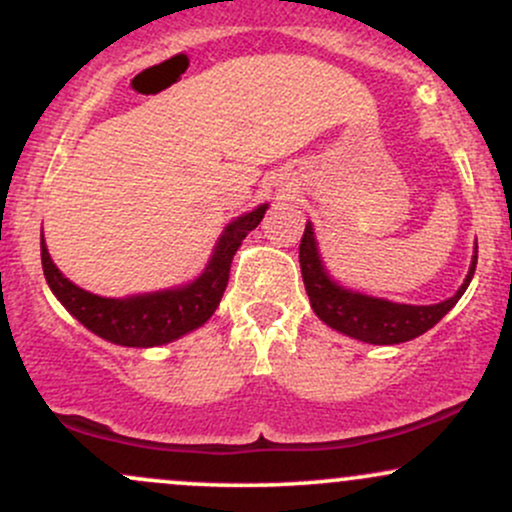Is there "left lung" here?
<instances>
[{
  "label": "left lung",
  "instance_id": "left-lung-1",
  "mask_svg": "<svg viewBox=\"0 0 512 512\" xmlns=\"http://www.w3.org/2000/svg\"><path fill=\"white\" fill-rule=\"evenodd\" d=\"M298 262H301V274L305 291H308L310 305L315 315L332 330L346 334V337L361 339L366 344H402L409 339L419 337L438 325L448 310L455 308L462 293L467 291L472 281L474 269H477V250H474L469 274L457 293L448 301L433 305H407L392 303L385 298H373L366 293L344 289L327 274L325 264L317 252L313 223H305V233L298 248Z\"/></svg>",
  "mask_w": 512,
  "mask_h": 512
}]
</instances>
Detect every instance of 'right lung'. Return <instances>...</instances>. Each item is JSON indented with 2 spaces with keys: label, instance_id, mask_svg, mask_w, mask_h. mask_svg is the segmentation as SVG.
Returning a JSON list of instances; mask_svg holds the SVG:
<instances>
[{
  "label": "right lung",
  "instance_id": "right-lung-1",
  "mask_svg": "<svg viewBox=\"0 0 512 512\" xmlns=\"http://www.w3.org/2000/svg\"><path fill=\"white\" fill-rule=\"evenodd\" d=\"M269 204H260L250 214L238 216L226 226L216 243L214 255L204 272L192 284L129 298H103L88 293L64 276L52 262L45 238H40V260L50 291L86 330L120 346H161L175 342L182 334L197 330L219 308L226 291L228 274L236 250L245 236L255 231Z\"/></svg>",
  "mask_w": 512,
  "mask_h": 512
}]
</instances>
